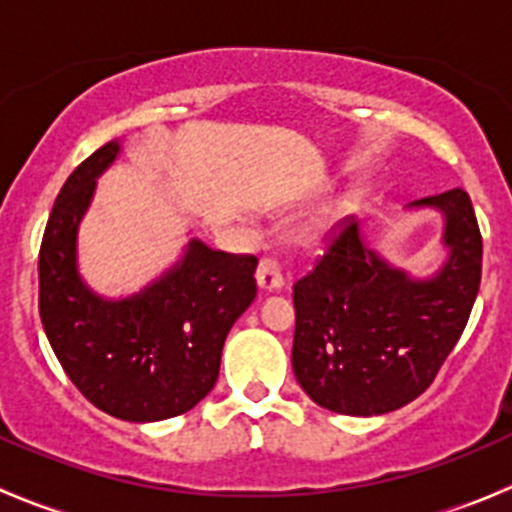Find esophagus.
Returning a JSON list of instances; mask_svg holds the SVG:
<instances>
[{"instance_id":"1","label":"esophagus","mask_w":512,"mask_h":512,"mask_svg":"<svg viewBox=\"0 0 512 512\" xmlns=\"http://www.w3.org/2000/svg\"><path fill=\"white\" fill-rule=\"evenodd\" d=\"M257 285L267 289V292H275V289L285 285V272H282L280 262L272 260V257L260 260V265H257Z\"/></svg>"}]
</instances>
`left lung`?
I'll use <instances>...</instances> for the list:
<instances>
[{
	"instance_id": "8db88e82",
	"label": "left lung",
	"mask_w": 512,
	"mask_h": 512,
	"mask_svg": "<svg viewBox=\"0 0 512 512\" xmlns=\"http://www.w3.org/2000/svg\"><path fill=\"white\" fill-rule=\"evenodd\" d=\"M446 218L448 260L416 280L366 245L347 218L314 270L294 285L292 369L322 409L381 416L436 379L466 329L480 287L483 237L466 190L414 200Z\"/></svg>"
}]
</instances>
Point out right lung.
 <instances>
[{
	"mask_svg": "<svg viewBox=\"0 0 512 512\" xmlns=\"http://www.w3.org/2000/svg\"><path fill=\"white\" fill-rule=\"evenodd\" d=\"M118 153V141L91 153L51 208L39 250V314L66 376L96 409L121 421H163L213 391L227 332L257 294V257L190 240L183 260L143 292H91L76 270V230L96 178Z\"/></svg>",
	"mask_w": 512,
	"mask_h": 512,
	"instance_id": "right-lung-1",
	"label": "right lung"
}]
</instances>
